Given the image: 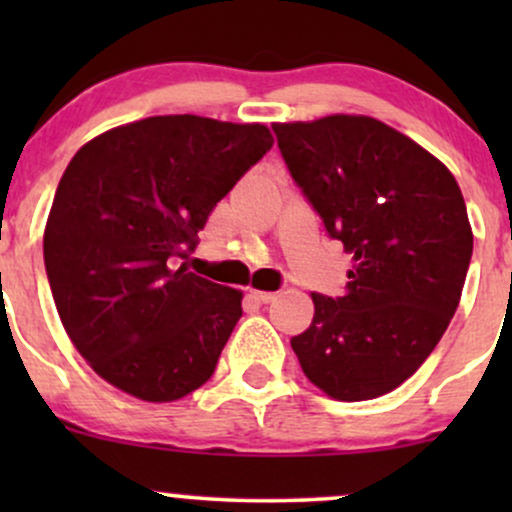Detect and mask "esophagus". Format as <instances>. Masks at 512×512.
I'll use <instances>...</instances> for the list:
<instances>
[{
    "mask_svg": "<svg viewBox=\"0 0 512 512\" xmlns=\"http://www.w3.org/2000/svg\"><path fill=\"white\" fill-rule=\"evenodd\" d=\"M250 296L255 298L257 303H272L276 298V293H272V291H250Z\"/></svg>",
    "mask_w": 512,
    "mask_h": 512,
    "instance_id": "34e87169",
    "label": "esophagus"
}]
</instances>
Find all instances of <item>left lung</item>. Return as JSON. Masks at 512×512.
I'll use <instances>...</instances> for the list:
<instances>
[{
	"instance_id": "left-lung-1",
	"label": "left lung",
	"mask_w": 512,
	"mask_h": 512,
	"mask_svg": "<svg viewBox=\"0 0 512 512\" xmlns=\"http://www.w3.org/2000/svg\"><path fill=\"white\" fill-rule=\"evenodd\" d=\"M272 127L293 180L351 257L344 296L313 293V322L293 351L332 399L387 395L431 356L460 305L474 245L460 185L375 117Z\"/></svg>"
}]
</instances>
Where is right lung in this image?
<instances>
[{
    "label": "right lung",
    "mask_w": 512,
    "mask_h": 512,
    "mask_svg": "<svg viewBox=\"0 0 512 512\" xmlns=\"http://www.w3.org/2000/svg\"><path fill=\"white\" fill-rule=\"evenodd\" d=\"M272 144L260 122L156 115L98 134L69 161L45 269L64 330L105 383L161 404L214 375L243 293L175 262Z\"/></svg>",
    "instance_id": "1"
}]
</instances>
